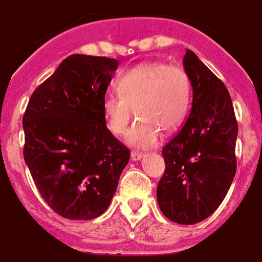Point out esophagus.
<instances>
[{
	"label": "esophagus",
	"instance_id": "esophagus-1",
	"mask_svg": "<svg viewBox=\"0 0 262 262\" xmlns=\"http://www.w3.org/2000/svg\"><path fill=\"white\" fill-rule=\"evenodd\" d=\"M143 157V152L141 151H133L131 152V160L133 161H139Z\"/></svg>",
	"mask_w": 262,
	"mask_h": 262
}]
</instances>
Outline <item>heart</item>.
I'll return each mask as SVG.
<instances>
[{
  "label": "heart",
  "instance_id": "heart-1",
  "mask_svg": "<svg viewBox=\"0 0 262 262\" xmlns=\"http://www.w3.org/2000/svg\"><path fill=\"white\" fill-rule=\"evenodd\" d=\"M118 91L102 98L106 127L124 134L134 115L139 118L127 133V142L147 148L160 142L161 129L173 131L183 123L190 97L185 70L162 62H146L125 70L116 81Z\"/></svg>",
  "mask_w": 262,
  "mask_h": 262
}]
</instances>
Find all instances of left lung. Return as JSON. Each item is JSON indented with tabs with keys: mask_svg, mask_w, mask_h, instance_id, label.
Here are the masks:
<instances>
[{
	"mask_svg": "<svg viewBox=\"0 0 262 262\" xmlns=\"http://www.w3.org/2000/svg\"><path fill=\"white\" fill-rule=\"evenodd\" d=\"M184 69L193 91L192 108L183 128L162 148L165 171L157 200L167 219L194 225L216 210L233 183L238 123L225 83L190 50Z\"/></svg>",
	"mask_w": 262,
	"mask_h": 262,
	"instance_id": "8db88e82",
	"label": "left lung"
}]
</instances>
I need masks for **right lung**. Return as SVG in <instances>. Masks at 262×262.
I'll use <instances>...</instances> for the list:
<instances>
[{"label": "right lung", "mask_w": 262, "mask_h": 262, "mask_svg": "<svg viewBox=\"0 0 262 262\" xmlns=\"http://www.w3.org/2000/svg\"><path fill=\"white\" fill-rule=\"evenodd\" d=\"M119 62L74 54L35 89L23 116L24 160L50 208L72 221L105 212L131 152L102 112Z\"/></svg>", "instance_id": "1"}]
</instances>
